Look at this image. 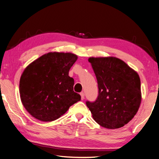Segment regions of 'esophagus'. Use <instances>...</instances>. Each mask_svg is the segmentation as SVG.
Instances as JSON below:
<instances>
[{
	"label": "esophagus",
	"instance_id": "obj_1",
	"mask_svg": "<svg viewBox=\"0 0 159 159\" xmlns=\"http://www.w3.org/2000/svg\"><path fill=\"white\" fill-rule=\"evenodd\" d=\"M80 96H81V100H83L84 98H85V94H84V92H80Z\"/></svg>",
	"mask_w": 159,
	"mask_h": 159
}]
</instances>
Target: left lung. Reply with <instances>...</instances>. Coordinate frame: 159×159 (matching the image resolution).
I'll use <instances>...</instances> for the list:
<instances>
[{
    "label": "left lung",
    "mask_w": 159,
    "mask_h": 159,
    "mask_svg": "<svg viewBox=\"0 0 159 159\" xmlns=\"http://www.w3.org/2000/svg\"><path fill=\"white\" fill-rule=\"evenodd\" d=\"M88 61L98 88L96 101H86L93 119L105 128L124 126L135 116L141 102L139 74L115 57H92Z\"/></svg>",
    "instance_id": "8db88e82"
}]
</instances>
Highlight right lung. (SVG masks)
<instances>
[{
	"instance_id": "right-lung-1",
	"label": "right lung",
	"mask_w": 159,
	"mask_h": 159,
	"mask_svg": "<svg viewBox=\"0 0 159 159\" xmlns=\"http://www.w3.org/2000/svg\"><path fill=\"white\" fill-rule=\"evenodd\" d=\"M77 58L71 53L49 52L25 68L20 79V96L33 117L45 122L57 120L80 101L74 92V79L69 76Z\"/></svg>"
}]
</instances>
